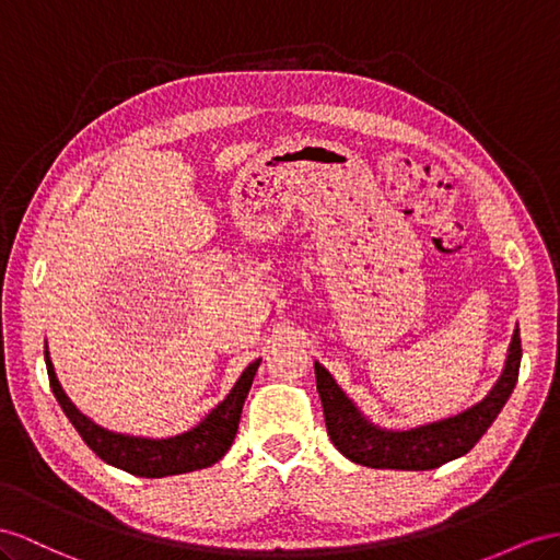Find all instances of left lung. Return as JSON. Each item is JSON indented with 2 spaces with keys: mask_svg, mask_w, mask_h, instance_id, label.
I'll list each match as a JSON object with an SVG mask.
<instances>
[{
  "mask_svg": "<svg viewBox=\"0 0 560 560\" xmlns=\"http://www.w3.org/2000/svg\"><path fill=\"white\" fill-rule=\"evenodd\" d=\"M521 357V334L515 328L504 371H501L494 388L478 405L456 413V417L409 430H388L371 423L354 407L352 399L340 390L334 376L319 362H314L328 438H331L334 447L342 456H348L350 462L360 466L395 470L438 468L476 447L485 430L499 417L501 407L506 405V399L515 388V381H518Z\"/></svg>",
  "mask_w": 560,
  "mask_h": 560,
  "instance_id": "left-lung-1",
  "label": "left lung"
}]
</instances>
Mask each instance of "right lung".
<instances>
[{"label":"right lung","mask_w":560,"mask_h":560,"mask_svg":"<svg viewBox=\"0 0 560 560\" xmlns=\"http://www.w3.org/2000/svg\"><path fill=\"white\" fill-rule=\"evenodd\" d=\"M45 362L56 402L61 405L68 421L73 423L80 438L88 442V447L102 458V462L132 472V476L139 478L179 476V472H191L218 464L236 438L243 402H246L248 397L255 371L260 366V360L248 364L241 378L236 381L232 393H229L196 428L186 430V433L175 438L151 440L110 433V430L90 421L80 409H75V405L70 402L68 395L63 393L59 378L54 374V364L49 360L47 348Z\"/></svg>","instance_id":"1"}]
</instances>
